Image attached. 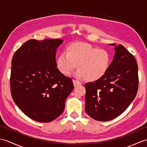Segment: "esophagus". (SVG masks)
<instances>
[{"instance_id":"obj_1","label":"esophagus","mask_w":147,"mask_h":147,"mask_svg":"<svg viewBox=\"0 0 147 147\" xmlns=\"http://www.w3.org/2000/svg\"><path fill=\"white\" fill-rule=\"evenodd\" d=\"M73 85H74V87H76V86H77L82 85V82H79V81L75 80H73Z\"/></svg>"}]
</instances>
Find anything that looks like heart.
Segmentation results:
<instances>
[{
    "mask_svg": "<svg viewBox=\"0 0 147 147\" xmlns=\"http://www.w3.org/2000/svg\"><path fill=\"white\" fill-rule=\"evenodd\" d=\"M112 62L111 55L104 49H98L86 43H72L66 53L61 52L56 60L58 69L69 76L77 66L75 75L88 82L100 80L108 72Z\"/></svg>",
    "mask_w": 147,
    "mask_h": 147,
    "instance_id": "heart-1",
    "label": "heart"
}]
</instances>
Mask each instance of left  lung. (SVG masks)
Segmentation results:
<instances>
[{
  "label": "left lung",
  "mask_w": 147,
  "mask_h": 147,
  "mask_svg": "<svg viewBox=\"0 0 147 147\" xmlns=\"http://www.w3.org/2000/svg\"><path fill=\"white\" fill-rule=\"evenodd\" d=\"M115 50L107 74L100 80L85 85V111L96 121H107L117 117L129 107L138 91L135 58L123 45H119Z\"/></svg>",
  "instance_id": "8db88e82"
}]
</instances>
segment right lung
Wrapping results in <instances>:
<instances>
[{"mask_svg": "<svg viewBox=\"0 0 147 147\" xmlns=\"http://www.w3.org/2000/svg\"><path fill=\"white\" fill-rule=\"evenodd\" d=\"M62 39L30 40L13 55L10 77L12 98L33 120L48 123L64 111L73 90L71 78L57 68V49Z\"/></svg>", "mask_w": 147, "mask_h": 147, "instance_id": "obj_1", "label": "right lung"}]
</instances>
